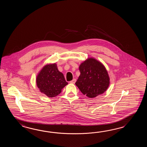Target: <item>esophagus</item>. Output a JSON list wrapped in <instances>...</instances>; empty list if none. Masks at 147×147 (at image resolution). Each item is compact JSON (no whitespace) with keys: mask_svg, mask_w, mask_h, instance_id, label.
<instances>
[{"mask_svg":"<svg viewBox=\"0 0 147 147\" xmlns=\"http://www.w3.org/2000/svg\"><path fill=\"white\" fill-rule=\"evenodd\" d=\"M76 79H74L70 81V82L71 84H75V82H76Z\"/></svg>","mask_w":147,"mask_h":147,"instance_id":"34e87169","label":"esophagus"}]
</instances>
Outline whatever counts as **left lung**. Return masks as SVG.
I'll return each mask as SVG.
<instances>
[{
	"label": "left lung",
	"instance_id": "left-lung-1",
	"mask_svg": "<svg viewBox=\"0 0 147 147\" xmlns=\"http://www.w3.org/2000/svg\"><path fill=\"white\" fill-rule=\"evenodd\" d=\"M79 76L76 85L81 92L92 98L103 94L109 85V77L103 65L94 58H89L79 66Z\"/></svg>",
	"mask_w": 147,
	"mask_h": 147
}]
</instances>
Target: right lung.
<instances>
[{
    "instance_id": "1",
    "label": "right lung",
    "mask_w": 147,
    "mask_h": 147,
    "mask_svg": "<svg viewBox=\"0 0 147 147\" xmlns=\"http://www.w3.org/2000/svg\"><path fill=\"white\" fill-rule=\"evenodd\" d=\"M36 82L41 92L50 98L58 96L68 84L56 63L45 66L38 75Z\"/></svg>"
}]
</instances>
